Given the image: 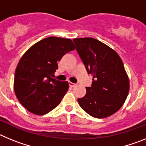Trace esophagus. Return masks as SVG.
Segmentation results:
<instances>
[{
    "mask_svg": "<svg viewBox=\"0 0 146 146\" xmlns=\"http://www.w3.org/2000/svg\"><path fill=\"white\" fill-rule=\"evenodd\" d=\"M69 85L71 88H74L76 86V84H74V83H73V82H69Z\"/></svg>",
    "mask_w": 146,
    "mask_h": 146,
    "instance_id": "obj_1",
    "label": "esophagus"
}]
</instances>
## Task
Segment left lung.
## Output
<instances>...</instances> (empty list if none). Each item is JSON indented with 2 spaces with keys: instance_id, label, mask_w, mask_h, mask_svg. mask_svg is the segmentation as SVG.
<instances>
[{
  "instance_id": "left-lung-1",
  "label": "left lung",
  "mask_w": 146,
  "mask_h": 146,
  "mask_svg": "<svg viewBox=\"0 0 146 146\" xmlns=\"http://www.w3.org/2000/svg\"><path fill=\"white\" fill-rule=\"evenodd\" d=\"M88 73L93 76L86 94L77 99L88 114L96 118L110 116L122 107L129 91V81L119 55L94 38L73 39Z\"/></svg>"
}]
</instances>
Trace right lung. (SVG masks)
<instances>
[{
  "label": "right lung",
  "instance_id": "right-lung-1",
  "mask_svg": "<svg viewBox=\"0 0 146 146\" xmlns=\"http://www.w3.org/2000/svg\"><path fill=\"white\" fill-rule=\"evenodd\" d=\"M74 49L69 38L50 36L33 44L23 55L15 70L14 90L27 110L42 115L60 104L69 83L52 77L62 57Z\"/></svg>",
  "mask_w": 146,
  "mask_h": 146
}]
</instances>
